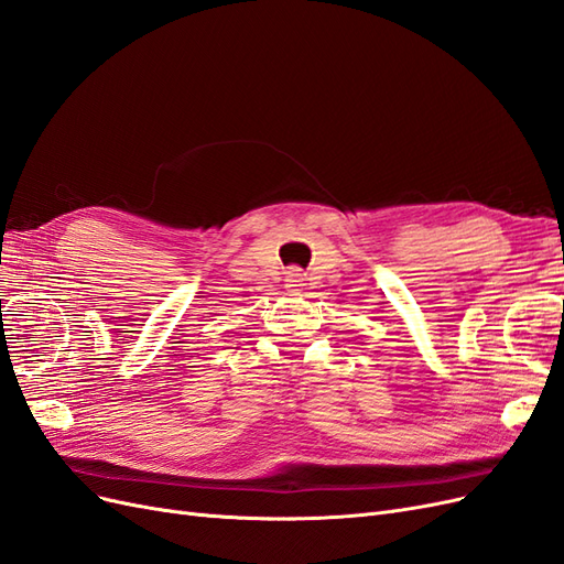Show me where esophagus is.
Wrapping results in <instances>:
<instances>
[{
	"mask_svg": "<svg viewBox=\"0 0 564 564\" xmlns=\"http://www.w3.org/2000/svg\"><path fill=\"white\" fill-rule=\"evenodd\" d=\"M286 289L289 292H294V294H299L301 289H303V272L299 270V268H292V270H286Z\"/></svg>",
	"mask_w": 564,
	"mask_h": 564,
	"instance_id": "esophagus-1",
	"label": "esophagus"
}]
</instances>
